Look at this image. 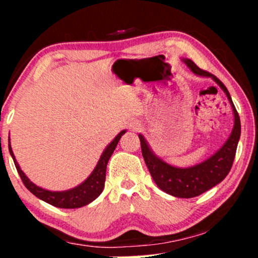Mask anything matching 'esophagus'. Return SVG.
Listing matches in <instances>:
<instances>
[{"instance_id": "34e87169", "label": "esophagus", "mask_w": 258, "mask_h": 258, "mask_svg": "<svg viewBox=\"0 0 258 258\" xmlns=\"http://www.w3.org/2000/svg\"><path fill=\"white\" fill-rule=\"evenodd\" d=\"M129 128L133 129V130H137L140 128V123L139 122H132L129 124Z\"/></svg>"}]
</instances>
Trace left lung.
Segmentation results:
<instances>
[{
  "mask_svg": "<svg viewBox=\"0 0 258 258\" xmlns=\"http://www.w3.org/2000/svg\"><path fill=\"white\" fill-rule=\"evenodd\" d=\"M182 61L195 75L213 79L227 95L232 112H234V128L230 136L213 156L188 168H178L168 164L151 150L149 143L147 142L142 134H140L139 137L144 162L158 188L169 195L179 197V199H191L208 191L227 177L234 163L236 149H237L239 136H241V121H239L238 112L232 103L230 94L224 84L213 74L200 69L191 59L183 58Z\"/></svg>",
  "mask_w": 258,
  "mask_h": 258,
  "instance_id": "8db88e82",
  "label": "left lung"
}]
</instances>
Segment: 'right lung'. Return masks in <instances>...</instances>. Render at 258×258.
<instances>
[{
	"mask_svg": "<svg viewBox=\"0 0 258 258\" xmlns=\"http://www.w3.org/2000/svg\"><path fill=\"white\" fill-rule=\"evenodd\" d=\"M126 130H122L110 143L108 144L103 153H102L100 160H98L96 167L93 170V172L89 175L86 181H83L81 184H79L75 188L64 190V191H51V190H47L41 188L34 184L29 178L27 177L26 174L21 170L19 163H17L15 155L13 153L12 146H10L9 141V153L12 155L14 163L17 169L21 179H22L23 184L26 185V188L29 190L31 194H34L35 196L38 199L44 201L51 206L63 208V209H75V208H81L87 206L90 202H93L94 200H96L98 196L101 195V192L103 191L104 188V182H105V171H107V164L109 158L111 157L112 153H114L116 146H117L119 139H121L123 134H125ZM10 140V139H9Z\"/></svg>",
	"mask_w": 258,
	"mask_h": 258,
	"instance_id": "add662e5",
	"label": "right lung"
}]
</instances>
